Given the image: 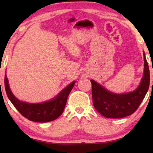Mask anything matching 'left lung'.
I'll use <instances>...</instances> for the list:
<instances>
[{"mask_svg": "<svg viewBox=\"0 0 153 153\" xmlns=\"http://www.w3.org/2000/svg\"><path fill=\"white\" fill-rule=\"evenodd\" d=\"M144 71L141 83L134 91L116 94L91 80L94 107L102 116L108 118H121L134 113L145 97L149 88L150 71L143 53Z\"/></svg>", "mask_w": 153, "mask_h": 153, "instance_id": "1", "label": "left lung"}]
</instances>
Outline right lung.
Listing matches in <instances>:
<instances>
[{
	"label": "right lung",
	"mask_w": 153,
	"mask_h": 153,
	"mask_svg": "<svg viewBox=\"0 0 153 153\" xmlns=\"http://www.w3.org/2000/svg\"><path fill=\"white\" fill-rule=\"evenodd\" d=\"M74 83L75 81H73L69 84L53 100L42 103L30 104L19 101L15 97L10 88L6 74L5 76V91L10 102L23 116L29 120L38 123L54 120L62 114L68 95L74 87Z\"/></svg>",
	"instance_id": "add662e5"
}]
</instances>
